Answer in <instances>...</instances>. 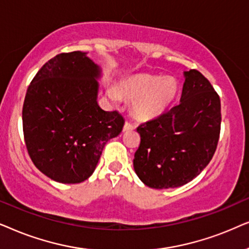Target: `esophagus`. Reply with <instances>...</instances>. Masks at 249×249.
<instances>
[{
  "instance_id": "34e87169",
  "label": "esophagus",
  "mask_w": 249,
  "mask_h": 249,
  "mask_svg": "<svg viewBox=\"0 0 249 249\" xmlns=\"http://www.w3.org/2000/svg\"><path fill=\"white\" fill-rule=\"evenodd\" d=\"M134 128H135L134 124H131L130 122H126L124 124V127H123V131H131V130H134Z\"/></svg>"
}]
</instances>
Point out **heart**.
Masks as SVG:
<instances>
[{"label": "heart", "instance_id": "heart-1", "mask_svg": "<svg viewBox=\"0 0 249 249\" xmlns=\"http://www.w3.org/2000/svg\"><path fill=\"white\" fill-rule=\"evenodd\" d=\"M125 97L133 100V111L139 118H152L160 115L174 100L178 92V82L174 77L140 75L121 84ZM108 97L114 102L121 99L116 89H109Z\"/></svg>", "mask_w": 249, "mask_h": 249}]
</instances>
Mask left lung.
Masks as SVG:
<instances>
[{
    "label": "left lung",
    "mask_w": 249,
    "mask_h": 249,
    "mask_svg": "<svg viewBox=\"0 0 249 249\" xmlns=\"http://www.w3.org/2000/svg\"><path fill=\"white\" fill-rule=\"evenodd\" d=\"M180 102L137 128L141 142L133 166L148 187H181L207 166L221 131V101L196 69L184 71Z\"/></svg>",
    "instance_id": "left-lung-1"
}]
</instances>
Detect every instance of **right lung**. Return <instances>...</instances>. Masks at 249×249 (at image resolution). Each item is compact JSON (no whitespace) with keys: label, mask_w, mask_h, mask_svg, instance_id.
<instances>
[{"label":"right lung","mask_w":249,"mask_h":249,"mask_svg":"<svg viewBox=\"0 0 249 249\" xmlns=\"http://www.w3.org/2000/svg\"><path fill=\"white\" fill-rule=\"evenodd\" d=\"M100 71L85 52L60 53L28 86L22 107L26 148L53 181L71 184L90 178L105 144L123 130L124 117L97 102Z\"/></svg>","instance_id":"obj_1"}]
</instances>
